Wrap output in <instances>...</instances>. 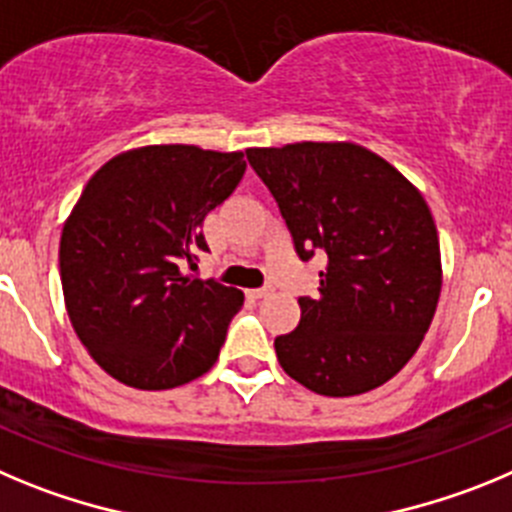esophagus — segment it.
I'll return each instance as SVG.
<instances>
[{
	"label": "esophagus",
	"mask_w": 512,
	"mask_h": 512,
	"mask_svg": "<svg viewBox=\"0 0 512 512\" xmlns=\"http://www.w3.org/2000/svg\"><path fill=\"white\" fill-rule=\"evenodd\" d=\"M252 296H255V298H267V296H273V288H270V285H262V288H255V290H252Z\"/></svg>",
	"instance_id": "1"
}]
</instances>
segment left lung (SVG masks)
I'll return each instance as SVG.
<instances>
[{"label": "left lung", "instance_id": "8db88e82", "mask_svg": "<svg viewBox=\"0 0 512 512\" xmlns=\"http://www.w3.org/2000/svg\"><path fill=\"white\" fill-rule=\"evenodd\" d=\"M303 262L326 255L319 296L275 354L303 388L367 393L416 354L441 293L439 234L421 193L375 153L349 142L247 150Z\"/></svg>", "mask_w": 512, "mask_h": 512}]
</instances>
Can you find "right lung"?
I'll return each mask as SVG.
<instances>
[{
	"instance_id": "add662e5",
	"label": "right lung",
	"mask_w": 512,
	"mask_h": 512,
	"mask_svg": "<svg viewBox=\"0 0 512 512\" xmlns=\"http://www.w3.org/2000/svg\"><path fill=\"white\" fill-rule=\"evenodd\" d=\"M242 153L150 145L86 183L61 234L68 316L101 370L137 390H168L211 370L245 296L199 275L201 224L245 176Z\"/></svg>"
}]
</instances>
